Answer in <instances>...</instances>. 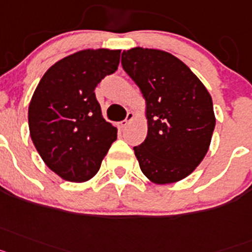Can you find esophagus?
I'll list each match as a JSON object with an SVG mask.
<instances>
[{
  "mask_svg": "<svg viewBox=\"0 0 252 252\" xmlns=\"http://www.w3.org/2000/svg\"><path fill=\"white\" fill-rule=\"evenodd\" d=\"M133 119H134V114H133L132 111H129V113L126 114V119L120 122V126H122V128H126V126L129 124V122H130V120H133Z\"/></svg>",
  "mask_w": 252,
  "mask_h": 252,
  "instance_id": "34e87169",
  "label": "esophagus"
}]
</instances>
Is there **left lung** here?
I'll return each instance as SVG.
<instances>
[{
    "label": "left lung",
    "instance_id": "obj_1",
    "mask_svg": "<svg viewBox=\"0 0 252 252\" xmlns=\"http://www.w3.org/2000/svg\"><path fill=\"white\" fill-rule=\"evenodd\" d=\"M122 65L147 104V137L133 148L142 172L156 184L187 178L211 144L216 126L211 95L189 67L167 52L124 50Z\"/></svg>",
    "mask_w": 252,
    "mask_h": 252
}]
</instances>
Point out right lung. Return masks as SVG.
Here are the masks:
<instances>
[{"label": "right lung", "mask_w": 252, "mask_h": 252, "mask_svg": "<svg viewBox=\"0 0 252 252\" xmlns=\"http://www.w3.org/2000/svg\"><path fill=\"white\" fill-rule=\"evenodd\" d=\"M120 50L87 49L65 57L45 72L29 105L30 137L52 171L82 183L99 171L117 139L94 90L118 69Z\"/></svg>", "instance_id": "right-lung-1"}]
</instances>
